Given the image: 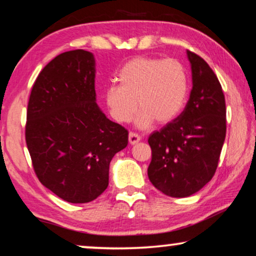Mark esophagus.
<instances>
[{
  "mask_svg": "<svg viewBox=\"0 0 256 256\" xmlns=\"http://www.w3.org/2000/svg\"><path fill=\"white\" fill-rule=\"evenodd\" d=\"M141 138L135 132H129V144H136L138 142H140Z\"/></svg>",
  "mask_w": 256,
  "mask_h": 256,
  "instance_id": "esophagus-1",
  "label": "esophagus"
}]
</instances>
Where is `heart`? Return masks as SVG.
I'll list each match as a JSON object with an SVG mask.
<instances>
[{"label": "heart", "mask_w": 256, "mask_h": 256, "mask_svg": "<svg viewBox=\"0 0 256 256\" xmlns=\"http://www.w3.org/2000/svg\"><path fill=\"white\" fill-rule=\"evenodd\" d=\"M118 80L120 84L106 89L104 102L118 124L130 122L138 107V127L149 128L155 121L168 124L187 101L188 72L176 58H135L120 69Z\"/></svg>", "instance_id": "b5f03b06"}]
</instances>
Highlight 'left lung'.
I'll use <instances>...</instances> for the list:
<instances>
[{
    "instance_id": "obj_1",
    "label": "left lung",
    "mask_w": 256,
    "mask_h": 256,
    "mask_svg": "<svg viewBox=\"0 0 256 256\" xmlns=\"http://www.w3.org/2000/svg\"><path fill=\"white\" fill-rule=\"evenodd\" d=\"M192 68L190 96L184 110L149 136L148 178L172 198L190 196L214 176L226 138V102L208 63L187 50Z\"/></svg>"
}]
</instances>
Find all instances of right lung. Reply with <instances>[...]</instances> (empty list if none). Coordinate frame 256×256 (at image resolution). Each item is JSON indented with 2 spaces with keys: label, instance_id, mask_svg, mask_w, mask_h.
<instances>
[{
  "label": "right lung",
  "instance_id": "add662e5",
  "mask_svg": "<svg viewBox=\"0 0 256 256\" xmlns=\"http://www.w3.org/2000/svg\"><path fill=\"white\" fill-rule=\"evenodd\" d=\"M95 58L78 49L42 69L26 109V142L41 184L70 204H87L108 187L109 164L128 132L96 104Z\"/></svg>",
  "mask_w": 256,
  "mask_h": 256
}]
</instances>
